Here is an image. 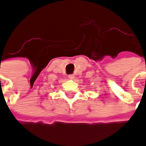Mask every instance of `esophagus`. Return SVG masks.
Segmentation results:
<instances>
[{"instance_id":"obj_1","label":"esophagus","mask_w":146,"mask_h":146,"mask_svg":"<svg viewBox=\"0 0 146 146\" xmlns=\"http://www.w3.org/2000/svg\"><path fill=\"white\" fill-rule=\"evenodd\" d=\"M68 77L70 78V80H73V79H74V77H75V76H74L73 74H70V75L68 76Z\"/></svg>"}]
</instances>
